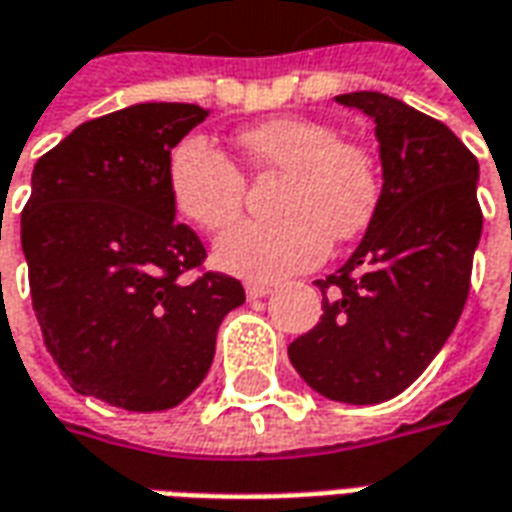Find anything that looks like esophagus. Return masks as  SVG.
<instances>
[{
	"label": "esophagus",
	"mask_w": 512,
	"mask_h": 512,
	"mask_svg": "<svg viewBox=\"0 0 512 512\" xmlns=\"http://www.w3.org/2000/svg\"><path fill=\"white\" fill-rule=\"evenodd\" d=\"M271 293V285L268 282H246V296L249 299H263Z\"/></svg>",
	"instance_id": "1"
}]
</instances>
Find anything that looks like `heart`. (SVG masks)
<instances>
[{
    "instance_id": "1",
    "label": "heart",
    "mask_w": 512,
    "mask_h": 512,
    "mask_svg": "<svg viewBox=\"0 0 512 512\" xmlns=\"http://www.w3.org/2000/svg\"><path fill=\"white\" fill-rule=\"evenodd\" d=\"M257 169L285 172L279 219H246L213 244L216 266L235 277L268 279L318 266L329 244L351 241L373 222L381 172L373 153L340 139L337 128L312 117H277L238 134ZM167 189L175 211L202 230H222L241 211L244 172L213 145L191 134L167 158Z\"/></svg>"
}]
</instances>
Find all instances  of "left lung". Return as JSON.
Wrapping results in <instances>:
<instances>
[{
	"mask_svg": "<svg viewBox=\"0 0 512 512\" xmlns=\"http://www.w3.org/2000/svg\"><path fill=\"white\" fill-rule=\"evenodd\" d=\"M334 101L373 117L384 186L354 255L315 282L321 321L288 356L318 395L370 406L414 384L461 318L483 233L480 164L444 123L397 98Z\"/></svg>",
	"mask_w": 512,
	"mask_h": 512,
	"instance_id": "1",
	"label": "left lung"
}]
</instances>
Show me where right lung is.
<instances>
[{
  "instance_id": "right-lung-1",
  "label": "right lung",
  "mask_w": 512,
  "mask_h": 512,
  "mask_svg": "<svg viewBox=\"0 0 512 512\" xmlns=\"http://www.w3.org/2000/svg\"><path fill=\"white\" fill-rule=\"evenodd\" d=\"M208 109L136 104L95 117L38 158L21 213L32 307L46 351L79 395L126 411L183 403L208 376L227 274L186 279L205 246L175 222L167 158Z\"/></svg>"
}]
</instances>
